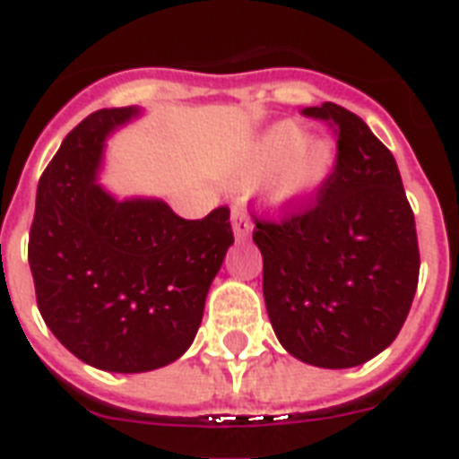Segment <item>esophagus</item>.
I'll return each instance as SVG.
<instances>
[{
    "mask_svg": "<svg viewBox=\"0 0 459 459\" xmlns=\"http://www.w3.org/2000/svg\"><path fill=\"white\" fill-rule=\"evenodd\" d=\"M232 232L237 237V241H246L253 232V222L248 221V215H244L237 208L232 211Z\"/></svg>",
    "mask_w": 459,
    "mask_h": 459,
    "instance_id": "obj_1",
    "label": "esophagus"
}]
</instances>
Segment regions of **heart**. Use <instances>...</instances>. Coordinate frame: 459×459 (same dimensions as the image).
I'll use <instances>...</instances> for the list:
<instances>
[{
    "label": "heart",
    "mask_w": 459,
    "mask_h": 459,
    "mask_svg": "<svg viewBox=\"0 0 459 459\" xmlns=\"http://www.w3.org/2000/svg\"><path fill=\"white\" fill-rule=\"evenodd\" d=\"M335 166V147L325 138H305L298 124H279L257 140L238 169L241 183L270 178L276 206H300L325 185Z\"/></svg>",
    "instance_id": "obj_1"
}]
</instances>
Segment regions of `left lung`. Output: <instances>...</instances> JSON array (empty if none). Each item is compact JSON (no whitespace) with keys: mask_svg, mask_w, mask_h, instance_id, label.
Here are the masks:
<instances>
[{"mask_svg":"<svg viewBox=\"0 0 459 459\" xmlns=\"http://www.w3.org/2000/svg\"><path fill=\"white\" fill-rule=\"evenodd\" d=\"M331 121L338 161L316 202L281 222L255 221L263 293L283 350L319 368H354L387 350L420 276L415 215L394 154L335 102L307 108Z\"/></svg>","mask_w":459,"mask_h":459,"instance_id":"1","label":"left lung"}]
</instances>
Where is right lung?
Segmentation results:
<instances>
[{"label": "right lung", "instance_id": "right-lung-1", "mask_svg": "<svg viewBox=\"0 0 459 459\" xmlns=\"http://www.w3.org/2000/svg\"><path fill=\"white\" fill-rule=\"evenodd\" d=\"M140 108L98 109L41 173L28 260L48 331L108 373L164 368L189 350L234 244L230 208L185 221L154 196L98 183L105 140Z\"/></svg>", "mask_w": 459, "mask_h": 459}]
</instances>
